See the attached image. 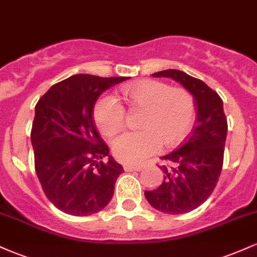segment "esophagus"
I'll list each match as a JSON object with an SVG mask.
<instances>
[{
	"label": "esophagus",
	"instance_id": "obj_1",
	"mask_svg": "<svg viewBox=\"0 0 257 257\" xmlns=\"http://www.w3.org/2000/svg\"><path fill=\"white\" fill-rule=\"evenodd\" d=\"M143 167L140 166H124L125 172H140Z\"/></svg>",
	"mask_w": 257,
	"mask_h": 257
}]
</instances>
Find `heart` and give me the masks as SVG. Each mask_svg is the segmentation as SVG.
<instances>
[{"instance_id":"1","label":"heart","mask_w":257,"mask_h":257,"mask_svg":"<svg viewBox=\"0 0 257 257\" xmlns=\"http://www.w3.org/2000/svg\"><path fill=\"white\" fill-rule=\"evenodd\" d=\"M122 98L132 108H144L141 131L126 132L112 144L114 157L125 164H138L166 147H175L190 134L196 119L192 94L182 87H170L158 79L125 84ZM93 118L99 132L111 138L123 128L125 110L119 100L104 94L96 100Z\"/></svg>"}]
</instances>
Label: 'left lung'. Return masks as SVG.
<instances>
[{
  "instance_id": "left-lung-1",
  "label": "left lung",
  "mask_w": 257,
  "mask_h": 257,
  "mask_svg": "<svg viewBox=\"0 0 257 257\" xmlns=\"http://www.w3.org/2000/svg\"><path fill=\"white\" fill-rule=\"evenodd\" d=\"M152 76L170 77L184 85L194 96L197 118L185 143L162 157L163 181L157 190L145 191V197L162 213H190L210 197L222 170L227 135L222 99L204 82L179 70H166Z\"/></svg>"
}]
</instances>
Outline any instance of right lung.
<instances>
[{"label":"right lung","instance_id":"1","mask_svg":"<svg viewBox=\"0 0 257 257\" xmlns=\"http://www.w3.org/2000/svg\"><path fill=\"white\" fill-rule=\"evenodd\" d=\"M128 77L75 75L52 85L35 107L31 143L44 194L59 210L95 214L110 203L123 167L108 155L93 108L102 91ZM99 160L98 164L96 161Z\"/></svg>","mask_w":257,"mask_h":257}]
</instances>
